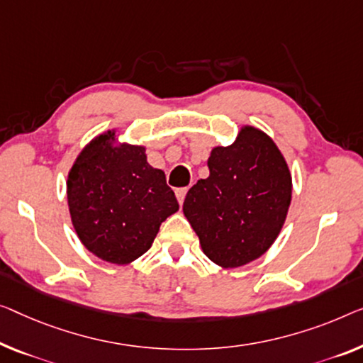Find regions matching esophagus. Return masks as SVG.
I'll return each instance as SVG.
<instances>
[{
    "mask_svg": "<svg viewBox=\"0 0 363 363\" xmlns=\"http://www.w3.org/2000/svg\"><path fill=\"white\" fill-rule=\"evenodd\" d=\"M186 194H187V187L176 189V197H177V202H179V205H182L184 199H186Z\"/></svg>",
    "mask_w": 363,
    "mask_h": 363,
    "instance_id": "34e87169",
    "label": "esophagus"
}]
</instances>
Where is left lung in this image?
I'll return each mask as SVG.
<instances>
[{"label": "left lung", "mask_w": 363, "mask_h": 363, "mask_svg": "<svg viewBox=\"0 0 363 363\" xmlns=\"http://www.w3.org/2000/svg\"><path fill=\"white\" fill-rule=\"evenodd\" d=\"M210 174L189 189L182 212L210 261L246 266L266 254L282 231L291 202V174L266 132L242 125L235 143L213 147Z\"/></svg>", "instance_id": "1"}]
</instances>
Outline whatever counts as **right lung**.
<instances>
[{
	"mask_svg": "<svg viewBox=\"0 0 363 363\" xmlns=\"http://www.w3.org/2000/svg\"><path fill=\"white\" fill-rule=\"evenodd\" d=\"M102 132L79 151L68 171L73 228L89 252L125 266L147 252L163 221L179 210L164 171L147 160V147Z\"/></svg>",
	"mask_w": 363,
	"mask_h": 363,
	"instance_id": "add662e5",
	"label": "right lung"
}]
</instances>
